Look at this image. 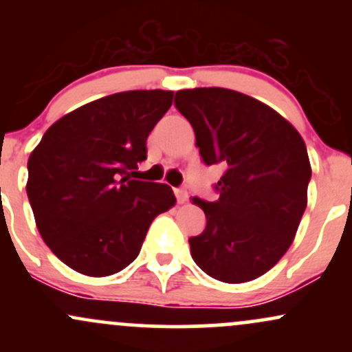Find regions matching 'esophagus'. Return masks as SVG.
Returning a JSON list of instances; mask_svg holds the SVG:
<instances>
[{
  "label": "esophagus",
  "mask_w": 352,
  "mask_h": 352,
  "mask_svg": "<svg viewBox=\"0 0 352 352\" xmlns=\"http://www.w3.org/2000/svg\"><path fill=\"white\" fill-rule=\"evenodd\" d=\"M173 192H175L177 201H179V204H185V201L188 200V192L185 188H175Z\"/></svg>",
  "instance_id": "esophagus-1"
}]
</instances>
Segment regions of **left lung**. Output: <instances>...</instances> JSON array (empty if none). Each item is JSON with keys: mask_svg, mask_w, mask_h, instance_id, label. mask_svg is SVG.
Instances as JSON below:
<instances>
[{"mask_svg": "<svg viewBox=\"0 0 352 352\" xmlns=\"http://www.w3.org/2000/svg\"><path fill=\"white\" fill-rule=\"evenodd\" d=\"M175 107L192 124L201 160L223 167L215 201L193 197L207 217L188 238L193 261L218 281H252L281 260L306 210L305 140L272 107L232 89H185Z\"/></svg>", "mask_w": 352, "mask_h": 352, "instance_id": "obj_1", "label": "left lung"}]
</instances>
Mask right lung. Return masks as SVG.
I'll return each instance as SVG.
<instances>
[{
  "label": "right lung",
  "instance_id": "1",
  "mask_svg": "<svg viewBox=\"0 0 352 352\" xmlns=\"http://www.w3.org/2000/svg\"><path fill=\"white\" fill-rule=\"evenodd\" d=\"M172 91H127L76 109L28 160V199L43 240L63 263L109 276L135 260L159 213L175 205L165 184L134 180L147 137Z\"/></svg>",
  "mask_w": 352,
  "mask_h": 352
}]
</instances>
